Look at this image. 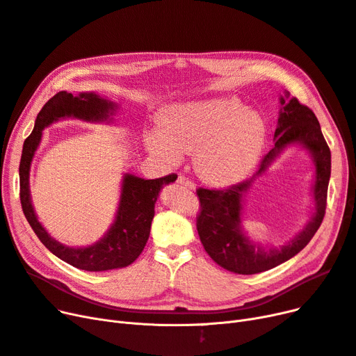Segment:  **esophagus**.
Here are the masks:
<instances>
[{
	"label": "esophagus",
	"mask_w": 356,
	"mask_h": 356,
	"mask_svg": "<svg viewBox=\"0 0 356 356\" xmlns=\"http://www.w3.org/2000/svg\"><path fill=\"white\" fill-rule=\"evenodd\" d=\"M177 182L179 184V186H184V187L188 188V190H194V184H193L188 178H186V177L179 175V177H178V179H177Z\"/></svg>",
	"instance_id": "1"
}]
</instances>
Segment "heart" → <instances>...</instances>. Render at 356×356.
Masks as SVG:
<instances>
[{
  "mask_svg": "<svg viewBox=\"0 0 356 356\" xmlns=\"http://www.w3.org/2000/svg\"><path fill=\"white\" fill-rule=\"evenodd\" d=\"M159 131H150L147 150L168 165L193 153L197 177L210 186H232L259 163L267 127L257 111L232 97H216L165 108L158 117Z\"/></svg>",
  "mask_w": 356,
  "mask_h": 356,
  "instance_id": "1",
  "label": "heart"
}]
</instances>
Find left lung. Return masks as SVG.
I'll list each match as a JSON object with an SVG mask.
<instances>
[{
  "instance_id": "left-lung-1",
  "label": "left lung",
  "mask_w": 356,
  "mask_h": 356,
  "mask_svg": "<svg viewBox=\"0 0 356 356\" xmlns=\"http://www.w3.org/2000/svg\"><path fill=\"white\" fill-rule=\"evenodd\" d=\"M291 145L308 149L315 162V213L305 229L288 243L279 248H263L251 241L240 226L243 197L253 179L261 176L278 154ZM330 172L332 154L316 113L285 92V96H280L275 146L263 158L257 174L226 190H197L202 206L197 218V231L206 252L220 267L238 275L261 273L288 261L309 243L323 222Z\"/></svg>"
}]
</instances>
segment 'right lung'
I'll return each mask as SVG.
<instances>
[{
  "label": "right lung",
  "instance_id": "add662e5",
  "mask_svg": "<svg viewBox=\"0 0 356 356\" xmlns=\"http://www.w3.org/2000/svg\"><path fill=\"white\" fill-rule=\"evenodd\" d=\"M117 108V104L95 92L79 93L77 96L65 90L56 93L38 113L35 129L24 140L19 166L22 209L40 243L63 261L77 268L88 270V272H104V270L127 267L138 257L150 235L154 203L163 186L174 182L177 175L170 174L156 179H143L133 174H124L115 220L108 232L93 245L74 248L54 239L38 220L31 200L29 172L35 152L40 143L42 131L48 125L63 118H77L88 122H111V117Z\"/></svg>",
  "mask_w": 356,
  "mask_h": 356
}]
</instances>
